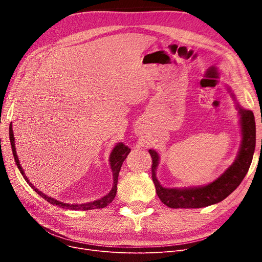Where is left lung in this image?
Listing matches in <instances>:
<instances>
[{"label":"left lung","mask_w":262,"mask_h":262,"mask_svg":"<svg viewBox=\"0 0 262 262\" xmlns=\"http://www.w3.org/2000/svg\"><path fill=\"white\" fill-rule=\"evenodd\" d=\"M229 92L230 89L228 88ZM235 100V96L230 93ZM240 115L242 141L238 156L231 166L219 178L208 185L190 188H163L156 178L159 163L158 153L149 149L152 157V178L160 201L170 208H202L222 202L235 191L245 177L253 160L256 145V125L254 114L237 105Z\"/></svg>","instance_id":"obj_1"}]
</instances>
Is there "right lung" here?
<instances>
[{"label":"right lung","mask_w":262,"mask_h":262,"mask_svg":"<svg viewBox=\"0 0 262 262\" xmlns=\"http://www.w3.org/2000/svg\"><path fill=\"white\" fill-rule=\"evenodd\" d=\"M9 139H10V144H11V149H12V154H13V158H15V161H16V164L17 167L19 169V171L21 172L22 176L24 177V180L27 182V184H29L37 193L41 196L46 201H48L50 204L52 205H56V206H59V207L63 208V209H71V210H91V209H100V208H104L106 207L107 205H109L110 203H112L116 196V193H117V185H118V177H119V172L121 170V167H122V163L123 161L126 159L127 155L129 154L130 152V148L128 146H126L125 144H123L122 142L118 143L114 149L112 154H110V157H109V162H110V168H112L113 170V176H114V186H113V189L110 190V192L108 194H106L105 196H103L102 199L100 200H96L94 202H90V203H86V204H68V203H62V202H59L57 200H55L53 198H50L48 195H46L45 193H42V192L39 191L33 184L30 183L29 178L26 177V175L24 174V171L21 167V164L19 162V159H18V156H17V153H16V146H15V137H13V132H12V125L10 124L9 125Z\"/></svg>","instance_id":"obj_1"}]
</instances>
